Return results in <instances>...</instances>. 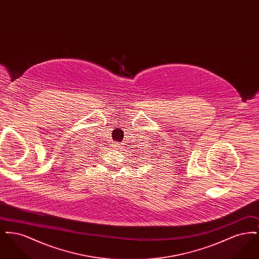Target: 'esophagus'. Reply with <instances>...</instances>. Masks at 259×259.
I'll return each instance as SVG.
<instances>
[{
    "instance_id": "esophagus-1",
    "label": "esophagus",
    "mask_w": 259,
    "mask_h": 259,
    "mask_svg": "<svg viewBox=\"0 0 259 259\" xmlns=\"http://www.w3.org/2000/svg\"><path fill=\"white\" fill-rule=\"evenodd\" d=\"M113 148H115V149L121 150L122 148H123V144H117V143H115V144H113Z\"/></svg>"
}]
</instances>
